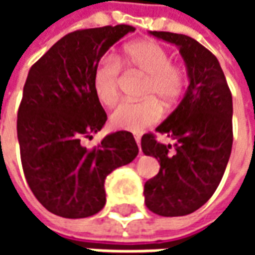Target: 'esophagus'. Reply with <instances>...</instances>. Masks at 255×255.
Listing matches in <instances>:
<instances>
[{
  "label": "esophagus",
  "instance_id": "esophagus-1",
  "mask_svg": "<svg viewBox=\"0 0 255 255\" xmlns=\"http://www.w3.org/2000/svg\"><path fill=\"white\" fill-rule=\"evenodd\" d=\"M135 140H136V144H138V147L140 149V136H139V135H136V136H135Z\"/></svg>",
  "mask_w": 255,
  "mask_h": 255
}]
</instances>
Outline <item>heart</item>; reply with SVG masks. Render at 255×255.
Returning <instances> with one entry per match:
<instances>
[{
	"label": "heart",
	"instance_id": "1",
	"mask_svg": "<svg viewBox=\"0 0 255 255\" xmlns=\"http://www.w3.org/2000/svg\"><path fill=\"white\" fill-rule=\"evenodd\" d=\"M120 62L123 67L144 75L139 102H122L111 116L116 128L142 132L161 119V106L172 109L179 104L186 89V73L179 64L172 63L165 47L154 41H136L124 47L119 61L104 56L93 71V91L102 105L112 106L119 98Z\"/></svg>",
	"mask_w": 255,
	"mask_h": 255
}]
</instances>
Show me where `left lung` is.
Instances as JSON below:
<instances>
[{"label": "left lung", "mask_w": 255, "mask_h": 255, "mask_svg": "<svg viewBox=\"0 0 255 255\" xmlns=\"http://www.w3.org/2000/svg\"><path fill=\"white\" fill-rule=\"evenodd\" d=\"M179 46L190 84L157 132L175 139L160 143L154 133L142 136V150L160 162V172L144 183V202L153 213L186 216L208 202L219 187L232 149V94L213 53L183 34L150 31Z\"/></svg>", "instance_id": "left-lung-1"}]
</instances>
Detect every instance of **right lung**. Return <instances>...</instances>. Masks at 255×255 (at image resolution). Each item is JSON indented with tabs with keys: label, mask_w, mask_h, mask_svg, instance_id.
<instances>
[{
	"label": "right lung",
	"mask_w": 255,
	"mask_h": 255,
	"mask_svg": "<svg viewBox=\"0 0 255 255\" xmlns=\"http://www.w3.org/2000/svg\"><path fill=\"white\" fill-rule=\"evenodd\" d=\"M135 31L105 25L69 32L31 67L17 112V139L25 180L45 208L83 219L105 206V179L138 155L128 131L106 135L87 149L106 116L93 91V71L106 50Z\"/></svg>",
	"instance_id": "obj_1"
}]
</instances>
